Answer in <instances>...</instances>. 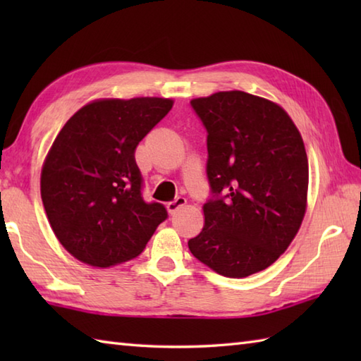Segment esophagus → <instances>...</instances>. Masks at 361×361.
Wrapping results in <instances>:
<instances>
[{"instance_id": "obj_1", "label": "esophagus", "mask_w": 361, "mask_h": 361, "mask_svg": "<svg viewBox=\"0 0 361 361\" xmlns=\"http://www.w3.org/2000/svg\"><path fill=\"white\" fill-rule=\"evenodd\" d=\"M186 203H188V200H186L185 197L175 198L173 202L167 203V211H169V214H175L180 208H183V206H186Z\"/></svg>"}]
</instances>
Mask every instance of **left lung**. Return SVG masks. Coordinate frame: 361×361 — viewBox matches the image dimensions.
Segmentation results:
<instances>
[{
    "label": "left lung",
    "instance_id": "8db88e82",
    "mask_svg": "<svg viewBox=\"0 0 361 361\" xmlns=\"http://www.w3.org/2000/svg\"><path fill=\"white\" fill-rule=\"evenodd\" d=\"M190 105L208 130L206 173L219 197L203 204L204 225L189 250L221 276L247 278L274 264L301 228L309 189L302 136L281 105L245 91Z\"/></svg>",
    "mask_w": 361,
    "mask_h": 361
}]
</instances>
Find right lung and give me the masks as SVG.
<instances>
[{"label":"right lung","instance_id":"add662e5","mask_svg":"<svg viewBox=\"0 0 361 361\" xmlns=\"http://www.w3.org/2000/svg\"><path fill=\"white\" fill-rule=\"evenodd\" d=\"M172 99H97L66 121L44 158L40 192L62 247L109 268L144 251L167 212L145 203L135 149L171 111Z\"/></svg>","mask_w":361,"mask_h":361}]
</instances>
